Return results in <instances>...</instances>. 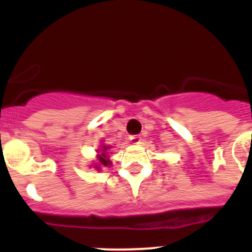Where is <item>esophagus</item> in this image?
Wrapping results in <instances>:
<instances>
[{"label":"esophagus","instance_id":"obj_1","mask_svg":"<svg viewBox=\"0 0 252 252\" xmlns=\"http://www.w3.org/2000/svg\"><path fill=\"white\" fill-rule=\"evenodd\" d=\"M129 140H130L131 144H139L140 137L139 135H130V137H129Z\"/></svg>","mask_w":252,"mask_h":252}]
</instances>
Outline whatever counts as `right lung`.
Wrapping results in <instances>:
<instances>
[{
    "instance_id": "right-lung-1",
    "label": "right lung",
    "mask_w": 252,
    "mask_h": 252,
    "mask_svg": "<svg viewBox=\"0 0 252 252\" xmlns=\"http://www.w3.org/2000/svg\"><path fill=\"white\" fill-rule=\"evenodd\" d=\"M110 147L109 146H101V149H100V153L98 154V163H95V168L100 169V167L103 165V167H108V165L112 164V162H110L109 159V156H108V149H109Z\"/></svg>"
}]
</instances>
